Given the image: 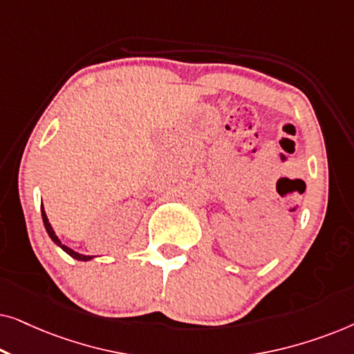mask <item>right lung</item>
<instances>
[{"instance_id": "add662e5", "label": "right lung", "mask_w": 354, "mask_h": 354, "mask_svg": "<svg viewBox=\"0 0 354 354\" xmlns=\"http://www.w3.org/2000/svg\"><path fill=\"white\" fill-rule=\"evenodd\" d=\"M41 217H43V224H45V229H46V232H48V235H50V239H51L53 241H55V243H56L57 246H59V248L64 250L67 254L72 256V258H74V259H79V261H90V259H93V256L80 254V253H77V251H74L72 248H69V246H66V245L61 243V240L57 239V235L55 234V230H53L50 221H48L46 212H45V209H43V205H41Z\"/></svg>"}]
</instances>
